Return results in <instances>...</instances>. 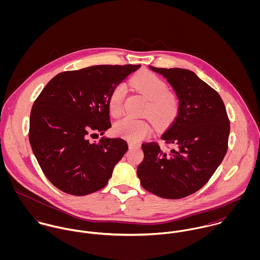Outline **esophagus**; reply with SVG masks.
I'll list each match as a JSON object with an SVG mask.
<instances>
[{
	"instance_id": "34e87169",
	"label": "esophagus",
	"mask_w": 260,
	"mask_h": 260,
	"mask_svg": "<svg viewBox=\"0 0 260 260\" xmlns=\"http://www.w3.org/2000/svg\"><path fill=\"white\" fill-rule=\"evenodd\" d=\"M138 147H139V145H137V144H133V143H129V148H130V149L138 148Z\"/></svg>"
}]
</instances>
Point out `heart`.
Listing matches in <instances>:
<instances>
[{"mask_svg":"<svg viewBox=\"0 0 260 260\" xmlns=\"http://www.w3.org/2000/svg\"><path fill=\"white\" fill-rule=\"evenodd\" d=\"M130 85L149 99L146 113L159 127L171 124L179 113V100L177 96L167 91L168 86L161 78L151 72H143L134 76ZM126 93L124 84L113 88L108 98V108L113 116L117 117L123 112ZM115 135L130 142H138L147 137L152 131L148 121L125 117L118 121L113 128Z\"/></svg>","mask_w":260,"mask_h":260,"instance_id":"b5f03b06","label":"heart"}]
</instances>
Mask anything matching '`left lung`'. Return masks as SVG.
I'll return each mask as SVG.
<instances>
[{"mask_svg":"<svg viewBox=\"0 0 260 260\" xmlns=\"http://www.w3.org/2000/svg\"><path fill=\"white\" fill-rule=\"evenodd\" d=\"M149 67L173 87L179 113L161 136L169 150L157 142L142 144L137 175L142 187L159 197L184 198L205 185L222 162L230 121L219 94L192 71Z\"/></svg>","mask_w":260,"mask_h":260,"instance_id":"8db88e82","label":"left lung"}]
</instances>
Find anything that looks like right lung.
<instances>
[{
  "mask_svg": "<svg viewBox=\"0 0 260 260\" xmlns=\"http://www.w3.org/2000/svg\"><path fill=\"white\" fill-rule=\"evenodd\" d=\"M140 65H97L56 75L30 114L29 140L48 180L61 191L83 196L107 185L114 166L128 150L121 138L90 142L111 127L113 88Z\"/></svg>",
  "mask_w": 260,
  "mask_h": 260,
  "instance_id": "right-lung-1",
  "label": "right lung"
}]
</instances>
